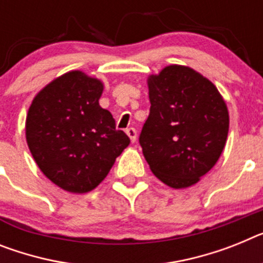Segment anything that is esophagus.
I'll list each match as a JSON object with an SVG mask.
<instances>
[{"instance_id":"obj_1","label":"esophagus","mask_w":263,"mask_h":263,"mask_svg":"<svg viewBox=\"0 0 263 263\" xmlns=\"http://www.w3.org/2000/svg\"><path fill=\"white\" fill-rule=\"evenodd\" d=\"M126 134H127V137H129L132 142H133V143L136 142V140H137V130L134 129V127H129V129H126Z\"/></svg>"}]
</instances>
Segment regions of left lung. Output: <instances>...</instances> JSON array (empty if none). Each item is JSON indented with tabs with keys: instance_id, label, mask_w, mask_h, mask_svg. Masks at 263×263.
I'll return each mask as SVG.
<instances>
[{
	"instance_id": "8db88e82",
	"label": "left lung",
	"mask_w": 263,
	"mask_h": 263,
	"mask_svg": "<svg viewBox=\"0 0 263 263\" xmlns=\"http://www.w3.org/2000/svg\"><path fill=\"white\" fill-rule=\"evenodd\" d=\"M147 87L152 106L140 136L143 157L165 185H196L225 147V100L212 81L183 65H169L149 76Z\"/></svg>"
}]
</instances>
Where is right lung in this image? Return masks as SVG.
<instances>
[{"mask_svg":"<svg viewBox=\"0 0 263 263\" xmlns=\"http://www.w3.org/2000/svg\"><path fill=\"white\" fill-rule=\"evenodd\" d=\"M104 84L81 70L62 74L40 90L29 107V150L58 187L82 194L96 189L130 140L100 106Z\"/></svg>","mask_w":263,"mask_h":263,"instance_id":"add662e5","label":"right lung"}]
</instances>
